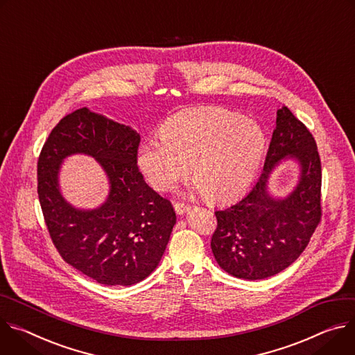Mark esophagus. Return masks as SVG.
I'll return each instance as SVG.
<instances>
[{
	"label": "esophagus",
	"instance_id": "esophagus-1",
	"mask_svg": "<svg viewBox=\"0 0 355 355\" xmlns=\"http://www.w3.org/2000/svg\"><path fill=\"white\" fill-rule=\"evenodd\" d=\"M175 207V211L179 214V216H183L184 213H187L190 210V207L187 205H183V203H175L173 205Z\"/></svg>",
	"mask_w": 355,
	"mask_h": 355
}]
</instances>
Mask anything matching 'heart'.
Listing matches in <instances>:
<instances>
[{
	"label": "heart",
	"mask_w": 355,
	"mask_h": 355,
	"mask_svg": "<svg viewBox=\"0 0 355 355\" xmlns=\"http://www.w3.org/2000/svg\"><path fill=\"white\" fill-rule=\"evenodd\" d=\"M266 146L262 128L223 108H194L162 125L161 138L144 139L135 164L148 184L169 191L187 173L209 202L239 198L251 184Z\"/></svg>",
	"instance_id": "1"
}]
</instances>
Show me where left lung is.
<instances>
[{
	"instance_id": "8db88e82",
	"label": "left lung",
	"mask_w": 355,
	"mask_h": 355,
	"mask_svg": "<svg viewBox=\"0 0 355 355\" xmlns=\"http://www.w3.org/2000/svg\"><path fill=\"white\" fill-rule=\"evenodd\" d=\"M289 160L300 168L297 184L288 195L275 196L268 186L271 173ZM320 189L316 141L282 105L259 179L237 203L216 211L211 251L220 268L235 278L257 281L292 265L320 221Z\"/></svg>"
}]
</instances>
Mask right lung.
Returning a JSON list of instances; mask_svg holds the SVG:
<instances>
[{
  "label": "right lung",
  "mask_w": 355,
  "mask_h": 355,
  "mask_svg": "<svg viewBox=\"0 0 355 355\" xmlns=\"http://www.w3.org/2000/svg\"><path fill=\"white\" fill-rule=\"evenodd\" d=\"M139 139L130 125L83 107L62 118L37 161V196L55 247L101 285L131 286L148 278L176 224L171 202L138 171ZM71 154L94 157L107 176L109 194L94 209H78L61 193V164Z\"/></svg>",
  "instance_id": "obj_1"
}]
</instances>
